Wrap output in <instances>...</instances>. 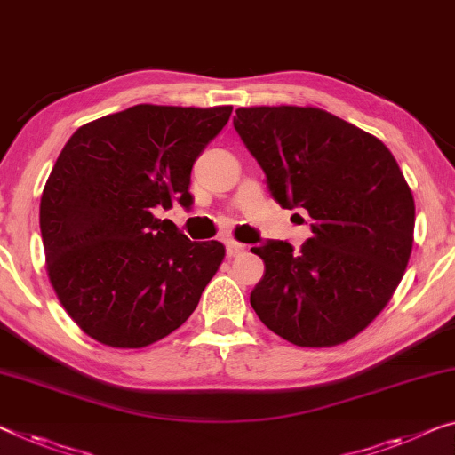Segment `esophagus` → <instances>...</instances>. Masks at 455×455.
Returning <instances> with one entry per match:
<instances>
[{"instance_id": "obj_1", "label": "esophagus", "mask_w": 455, "mask_h": 455, "mask_svg": "<svg viewBox=\"0 0 455 455\" xmlns=\"http://www.w3.org/2000/svg\"><path fill=\"white\" fill-rule=\"evenodd\" d=\"M247 251V247L243 245V243H236V241H228L227 243V255L228 257H239Z\"/></svg>"}]
</instances>
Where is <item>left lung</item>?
Wrapping results in <instances>:
<instances>
[{"label":"left lung","instance_id":"1","mask_svg":"<svg viewBox=\"0 0 455 455\" xmlns=\"http://www.w3.org/2000/svg\"><path fill=\"white\" fill-rule=\"evenodd\" d=\"M233 124L282 208L308 212L313 236L253 247L266 274L251 307L298 347H333L368 327L401 283L415 200L374 134L313 106L239 108Z\"/></svg>","mask_w":455,"mask_h":455}]
</instances>
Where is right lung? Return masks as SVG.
I'll list each match as a JSON object with an SVG mask.
<instances>
[{
  "label": "right lung",
  "mask_w": 455,
  "mask_h": 455,
  "mask_svg": "<svg viewBox=\"0 0 455 455\" xmlns=\"http://www.w3.org/2000/svg\"><path fill=\"white\" fill-rule=\"evenodd\" d=\"M233 106L139 104L79 126L40 198L51 286L98 343L140 349L173 333L225 259L155 216L192 206L189 173Z\"/></svg>",
  "instance_id": "right-lung-1"
}]
</instances>
